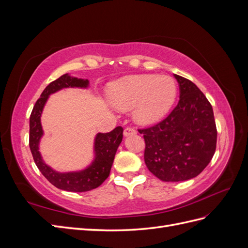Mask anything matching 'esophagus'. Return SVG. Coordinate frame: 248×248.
I'll use <instances>...</instances> for the list:
<instances>
[{
	"label": "esophagus",
	"instance_id": "esophagus-1",
	"mask_svg": "<svg viewBox=\"0 0 248 248\" xmlns=\"http://www.w3.org/2000/svg\"><path fill=\"white\" fill-rule=\"evenodd\" d=\"M137 133L136 128H133V127L129 126V127H126L124 129V137H129V136H133V134Z\"/></svg>",
	"mask_w": 248,
	"mask_h": 248
}]
</instances>
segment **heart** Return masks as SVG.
I'll return each instance as SVG.
<instances>
[{"instance_id":"b5f03b06","label":"heart","mask_w":248,"mask_h":248,"mask_svg":"<svg viewBox=\"0 0 248 248\" xmlns=\"http://www.w3.org/2000/svg\"><path fill=\"white\" fill-rule=\"evenodd\" d=\"M177 86L169 77L131 76L112 82L108 98L120 110L134 108L140 124H153L167 114L175 101Z\"/></svg>"}]
</instances>
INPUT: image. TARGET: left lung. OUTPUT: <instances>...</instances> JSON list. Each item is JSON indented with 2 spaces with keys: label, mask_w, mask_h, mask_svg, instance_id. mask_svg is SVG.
<instances>
[{
  "label": "left lung",
  "mask_w": 248,
  "mask_h": 248,
  "mask_svg": "<svg viewBox=\"0 0 248 248\" xmlns=\"http://www.w3.org/2000/svg\"><path fill=\"white\" fill-rule=\"evenodd\" d=\"M180 99L167 118L139 129L145 139V163L164 182L197 177L215 153L217 129L211 103L189 79L175 74Z\"/></svg>",
  "instance_id": "1"
}]
</instances>
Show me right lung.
I'll use <instances>...</instances> for the list:
<instances>
[{"label": "right lung", "mask_w": 248, "mask_h": 248, "mask_svg": "<svg viewBox=\"0 0 248 248\" xmlns=\"http://www.w3.org/2000/svg\"><path fill=\"white\" fill-rule=\"evenodd\" d=\"M88 79L71 78L68 74L60 77L43 90L40 98L36 101L30 116V139L29 145L34 161L41 174L59 189L72 192H84L100 186L109 176L117 149L123 139V127L118 126L107 133H98L95 139V159L88 169L74 172H58L43 162L38 151L39 140L43 131L40 117L48 96L63 88L78 87L86 88Z\"/></svg>", "instance_id": "add662e5"}]
</instances>
